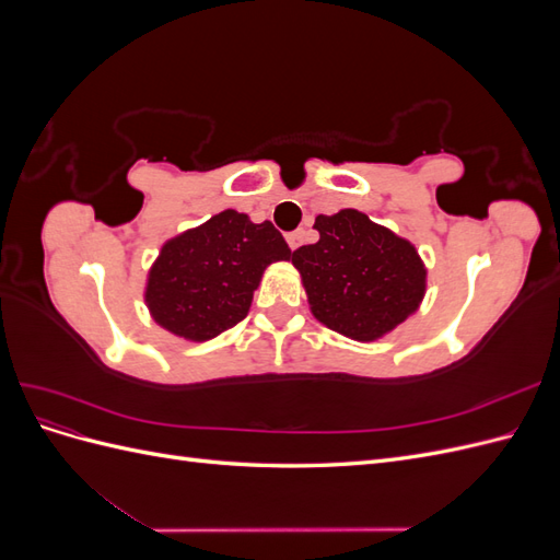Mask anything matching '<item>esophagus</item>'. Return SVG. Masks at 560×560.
<instances>
[{
  "label": "esophagus",
  "instance_id": "obj_1",
  "mask_svg": "<svg viewBox=\"0 0 560 560\" xmlns=\"http://www.w3.org/2000/svg\"><path fill=\"white\" fill-rule=\"evenodd\" d=\"M301 243H303V231H294L287 235V245H290L292 249H296Z\"/></svg>",
  "mask_w": 560,
  "mask_h": 560
}]
</instances>
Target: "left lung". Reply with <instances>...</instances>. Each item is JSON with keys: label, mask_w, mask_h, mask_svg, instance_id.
<instances>
[{"label": "left lung", "mask_w": 560, "mask_h": 560, "mask_svg": "<svg viewBox=\"0 0 560 560\" xmlns=\"http://www.w3.org/2000/svg\"><path fill=\"white\" fill-rule=\"evenodd\" d=\"M319 241L292 252L313 315L354 341H374L418 311L425 266L416 247L358 210L315 219Z\"/></svg>", "instance_id": "obj_1"}]
</instances>
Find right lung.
<instances>
[{
	"label": "right lung",
	"mask_w": 560,
	"mask_h": 560,
	"mask_svg": "<svg viewBox=\"0 0 560 560\" xmlns=\"http://www.w3.org/2000/svg\"><path fill=\"white\" fill-rule=\"evenodd\" d=\"M290 254L270 222L219 212L163 245L144 292L151 317L175 336L210 341L245 319L266 266Z\"/></svg>",
	"instance_id": "add662e5"
}]
</instances>
